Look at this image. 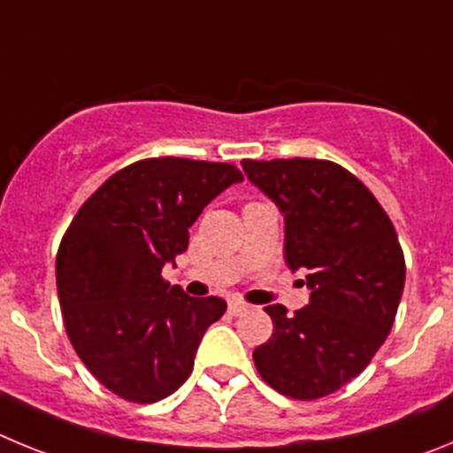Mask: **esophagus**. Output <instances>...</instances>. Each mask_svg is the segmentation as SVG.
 <instances>
[{
    "label": "esophagus",
    "mask_w": 453,
    "mask_h": 453,
    "mask_svg": "<svg viewBox=\"0 0 453 453\" xmlns=\"http://www.w3.org/2000/svg\"><path fill=\"white\" fill-rule=\"evenodd\" d=\"M250 308V303H245L242 299H231L229 302V313L231 315H242Z\"/></svg>",
    "instance_id": "obj_1"
}]
</instances>
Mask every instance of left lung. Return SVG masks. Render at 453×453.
I'll use <instances>...</instances> for the list:
<instances>
[{"mask_svg": "<svg viewBox=\"0 0 453 453\" xmlns=\"http://www.w3.org/2000/svg\"><path fill=\"white\" fill-rule=\"evenodd\" d=\"M281 208L286 263L306 270L311 302L295 315L267 306L274 334L254 349L267 386L313 402L361 374L386 342L406 281L397 231L361 179L334 161H242Z\"/></svg>", "mask_w": 453, "mask_h": 453, "instance_id": "obj_1", "label": "left lung"}]
</instances>
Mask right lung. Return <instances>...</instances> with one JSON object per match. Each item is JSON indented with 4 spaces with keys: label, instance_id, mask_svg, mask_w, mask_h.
Segmentation results:
<instances>
[{
    "label": "right lung",
    "instance_id": "obj_1",
    "mask_svg": "<svg viewBox=\"0 0 453 453\" xmlns=\"http://www.w3.org/2000/svg\"><path fill=\"white\" fill-rule=\"evenodd\" d=\"M242 179L231 163L142 158L108 177L67 226L56 254L63 324L83 365L118 397L161 402L190 376L226 302L188 297L161 272L188 250L203 206Z\"/></svg>",
    "mask_w": 453,
    "mask_h": 453
}]
</instances>
